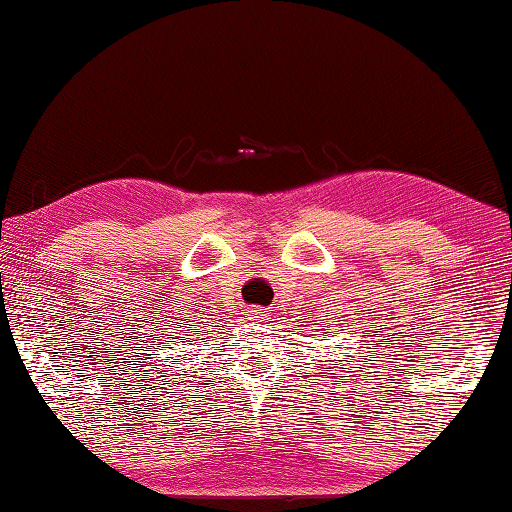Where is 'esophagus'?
Listing matches in <instances>:
<instances>
[{"mask_svg": "<svg viewBox=\"0 0 512 512\" xmlns=\"http://www.w3.org/2000/svg\"><path fill=\"white\" fill-rule=\"evenodd\" d=\"M247 315H249L251 321H267V319H270V310H265V308H251V310L247 312Z\"/></svg>", "mask_w": 512, "mask_h": 512, "instance_id": "esophagus-1", "label": "esophagus"}]
</instances>
